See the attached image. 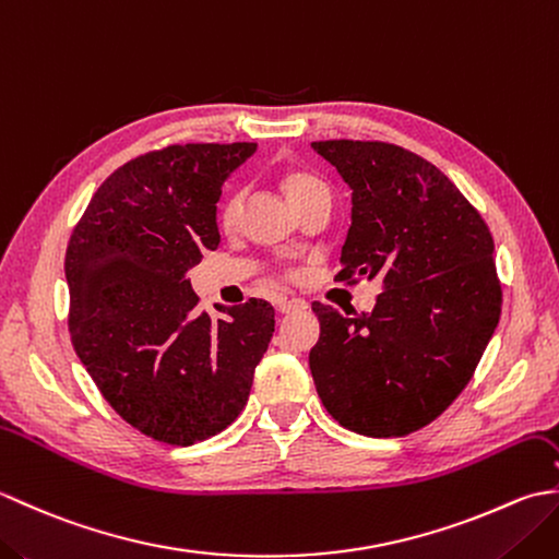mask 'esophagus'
<instances>
[{
    "label": "esophagus",
    "mask_w": 559,
    "mask_h": 559,
    "mask_svg": "<svg viewBox=\"0 0 559 559\" xmlns=\"http://www.w3.org/2000/svg\"><path fill=\"white\" fill-rule=\"evenodd\" d=\"M276 307H278V312L290 314V312H302V310H307V302H305L302 298H278Z\"/></svg>",
    "instance_id": "esophagus-1"
}]
</instances>
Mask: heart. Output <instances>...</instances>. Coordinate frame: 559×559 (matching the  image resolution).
Returning <instances> with one entry per match:
<instances>
[{
  "instance_id": "heart-1",
  "label": "heart",
  "mask_w": 559,
  "mask_h": 559,
  "mask_svg": "<svg viewBox=\"0 0 559 559\" xmlns=\"http://www.w3.org/2000/svg\"><path fill=\"white\" fill-rule=\"evenodd\" d=\"M283 187H286V194L288 199L300 197L305 192H310L314 187H322V182L317 180V177L307 175V173H290L286 180H283ZM240 209H242V194L240 192H233L223 199V204L218 209V218L225 225V228H230V225L240 216Z\"/></svg>"
}]
</instances>
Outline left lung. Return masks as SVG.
Masks as SVG:
<instances>
[{"instance_id":"obj_1","label":"left lung","mask_w":559,"mask_h":559,"mask_svg":"<svg viewBox=\"0 0 559 559\" xmlns=\"http://www.w3.org/2000/svg\"><path fill=\"white\" fill-rule=\"evenodd\" d=\"M350 187L336 281L382 278L370 314L314 302L310 370L346 430L403 437L442 415L483 358L502 312L495 242L432 163L384 141H314Z\"/></svg>"}]
</instances>
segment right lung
<instances>
[{
	"mask_svg": "<svg viewBox=\"0 0 559 559\" xmlns=\"http://www.w3.org/2000/svg\"><path fill=\"white\" fill-rule=\"evenodd\" d=\"M257 144H185L124 163L83 211L67 247L69 334L105 401L146 437L189 447L242 413L273 336V307L249 298L197 310L187 271L221 242L216 204Z\"/></svg>",
	"mask_w": 559,
	"mask_h": 559,
	"instance_id": "1",
	"label": "right lung"
}]
</instances>
